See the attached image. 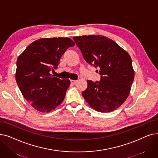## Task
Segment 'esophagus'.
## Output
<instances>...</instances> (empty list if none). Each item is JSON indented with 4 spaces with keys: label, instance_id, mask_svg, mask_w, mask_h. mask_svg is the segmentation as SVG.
<instances>
[{
    "label": "esophagus",
    "instance_id": "1",
    "mask_svg": "<svg viewBox=\"0 0 158 158\" xmlns=\"http://www.w3.org/2000/svg\"><path fill=\"white\" fill-rule=\"evenodd\" d=\"M70 81H71V83H72V84L75 85V83H77L78 81H77V80H70Z\"/></svg>",
    "mask_w": 158,
    "mask_h": 158
}]
</instances>
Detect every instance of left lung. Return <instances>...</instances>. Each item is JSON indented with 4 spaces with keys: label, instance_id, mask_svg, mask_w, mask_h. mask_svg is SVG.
<instances>
[{
    "label": "left lung",
    "instance_id": "obj_1",
    "mask_svg": "<svg viewBox=\"0 0 158 158\" xmlns=\"http://www.w3.org/2000/svg\"><path fill=\"white\" fill-rule=\"evenodd\" d=\"M86 62L98 68L99 82L87 81L82 92L95 110L110 112L118 108L127 99L134 79L130 55L115 41L103 35L73 37Z\"/></svg>",
    "mask_w": 158,
    "mask_h": 158
}]
</instances>
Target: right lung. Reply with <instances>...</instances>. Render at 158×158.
Instances as JSON below:
<instances>
[{"label": "right lung", "instance_id": "obj_1", "mask_svg": "<svg viewBox=\"0 0 158 158\" xmlns=\"http://www.w3.org/2000/svg\"><path fill=\"white\" fill-rule=\"evenodd\" d=\"M74 45L67 37L42 38L31 43L19 56L17 83L37 110L50 112L63 101L70 81L55 77L50 72L57 68L66 50Z\"/></svg>", "mask_w": 158, "mask_h": 158}]
</instances>
